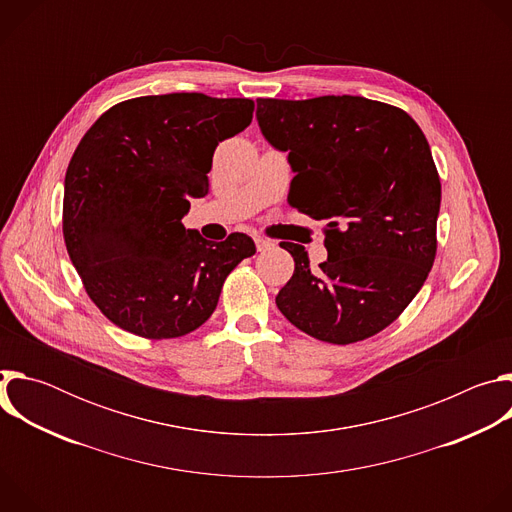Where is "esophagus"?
<instances>
[{
	"mask_svg": "<svg viewBox=\"0 0 512 512\" xmlns=\"http://www.w3.org/2000/svg\"><path fill=\"white\" fill-rule=\"evenodd\" d=\"M255 247H257V251H267V249L273 247V243L263 239V237H255Z\"/></svg>",
	"mask_w": 512,
	"mask_h": 512,
	"instance_id": "1",
	"label": "esophagus"
}]
</instances>
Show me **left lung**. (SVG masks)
<instances>
[{
	"instance_id": "1",
	"label": "left lung",
	"mask_w": 512,
	"mask_h": 512,
	"mask_svg": "<svg viewBox=\"0 0 512 512\" xmlns=\"http://www.w3.org/2000/svg\"><path fill=\"white\" fill-rule=\"evenodd\" d=\"M265 139L294 172L287 202L324 223L328 259L310 269L302 245L279 289V312L302 332L352 344L411 304L435 259L442 202L429 143L393 105L364 97L257 99Z\"/></svg>"
}]
</instances>
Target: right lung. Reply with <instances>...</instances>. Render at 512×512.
<instances>
[{
    "instance_id": "1",
    "label": "right lung",
    "mask_w": 512,
    "mask_h": 512,
    "mask_svg": "<svg viewBox=\"0 0 512 512\" xmlns=\"http://www.w3.org/2000/svg\"><path fill=\"white\" fill-rule=\"evenodd\" d=\"M251 99L170 93L105 111L64 178L62 233L89 298L141 338H178L214 312L227 275L255 255L243 233L206 241L182 225L208 194L218 141L253 119Z\"/></svg>"
}]
</instances>
